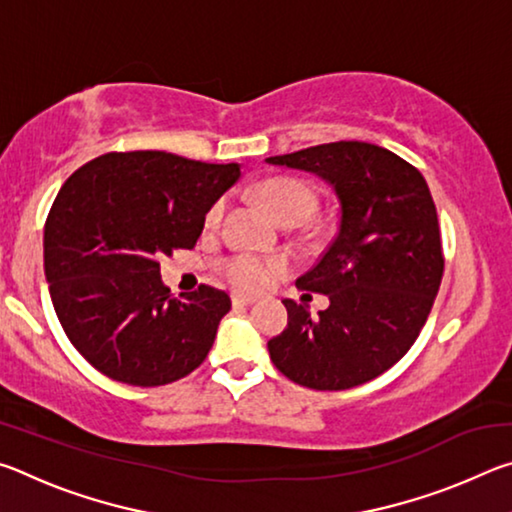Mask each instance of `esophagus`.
<instances>
[{
    "instance_id": "esophagus-1",
    "label": "esophagus",
    "mask_w": 512,
    "mask_h": 512,
    "mask_svg": "<svg viewBox=\"0 0 512 512\" xmlns=\"http://www.w3.org/2000/svg\"><path fill=\"white\" fill-rule=\"evenodd\" d=\"M253 302H255V298L244 296V293H235V296H232V305L235 307H248V305H253Z\"/></svg>"
}]
</instances>
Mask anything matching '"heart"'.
<instances>
[{
	"label": "heart",
	"instance_id": "b5f03b06",
	"mask_svg": "<svg viewBox=\"0 0 512 512\" xmlns=\"http://www.w3.org/2000/svg\"><path fill=\"white\" fill-rule=\"evenodd\" d=\"M262 203L271 210L282 223H302L307 221L316 207V194L305 180L277 176L268 178L257 187ZM225 198H216L205 214V228L216 230L223 221ZM287 271V259L264 257L255 253H232L216 262V273L225 282L239 291H262L271 284L277 275Z\"/></svg>",
	"mask_w": 512,
	"mask_h": 512
}]
</instances>
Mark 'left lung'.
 Here are the masks:
<instances>
[{
    "mask_svg": "<svg viewBox=\"0 0 512 512\" xmlns=\"http://www.w3.org/2000/svg\"><path fill=\"white\" fill-rule=\"evenodd\" d=\"M311 171L339 196V232L296 280L325 293L311 316L284 300L287 329L268 341L275 368L314 391H345L379 377L409 352L445 271L436 205L422 173L384 146L329 142L266 158Z\"/></svg>",
    "mask_w": 512,
    "mask_h": 512,
    "instance_id": "left-lung-1",
    "label": "left lung"
}]
</instances>
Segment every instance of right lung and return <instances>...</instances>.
I'll use <instances>...</instances> for the list:
<instances>
[{"mask_svg": "<svg viewBox=\"0 0 512 512\" xmlns=\"http://www.w3.org/2000/svg\"><path fill=\"white\" fill-rule=\"evenodd\" d=\"M239 164L167 151H112L60 187L45 223V275L67 339L90 366L131 386H164L210 352L230 296L210 284L173 298L162 255L192 250Z\"/></svg>", "mask_w": 512, "mask_h": 512, "instance_id": "add662e5", "label": "right lung"}]
</instances>
